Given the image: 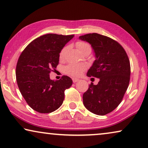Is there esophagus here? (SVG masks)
I'll list each match as a JSON object with an SVG mask.
<instances>
[{
  "instance_id": "34e87169",
  "label": "esophagus",
  "mask_w": 148,
  "mask_h": 148,
  "mask_svg": "<svg viewBox=\"0 0 148 148\" xmlns=\"http://www.w3.org/2000/svg\"><path fill=\"white\" fill-rule=\"evenodd\" d=\"M78 78H72V81H73V82H74V83H75V82H78Z\"/></svg>"
}]
</instances>
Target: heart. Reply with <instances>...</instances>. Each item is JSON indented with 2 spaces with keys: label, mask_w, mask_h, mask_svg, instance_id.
<instances>
[{
  "label": "heart",
  "mask_w": 148,
  "mask_h": 148,
  "mask_svg": "<svg viewBox=\"0 0 148 148\" xmlns=\"http://www.w3.org/2000/svg\"><path fill=\"white\" fill-rule=\"evenodd\" d=\"M76 47L78 49L80 52L82 54L90 52L91 51V47L90 45L88 44V42H84V41H78L76 43ZM68 49V47H64L62 50H61L60 53V59L61 60H64L65 54ZM86 66L83 64H70L67 65L66 66L64 67V72L65 74L70 75L71 76H74V77H78L80 76L83 72L84 70H85Z\"/></svg>",
  "instance_id": "b5f03b06"
}]
</instances>
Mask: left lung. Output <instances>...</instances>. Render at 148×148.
Returning <instances> with one entry per match:
<instances>
[{"label": "left lung", "instance_id": "left-lung-1", "mask_svg": "<svg viewBox=\"0 0 148 148\" xmlns=\"http://www.w3.org/2000/svg\"><path fill=\"white\" fill-rule=\"evenodd\" d=\"M89 42L96 60L88 70V77L99 78L97 85L90 83L83 94L85 108L97 115L103 116L116 108L123 99L130 81L129 59L117 41L97 33L79 37Z\"/></svg>", "mask_w": 148, "mask_h": 148}]
</instances>
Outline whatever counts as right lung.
I'll use <instances>...</instances> for the list:
<instances>
[{
	"label": "right lung",
	"instance_id": "1",
	"mask_svg": "<svg viewBox=\"0 0 148 148\" xmlns=\"http://www.w3.org/2000/svg\"><path fill=\"white\" fill-rule=\"evenodd\" d=\"M74 35L47 34L34 39L22 51L16 66V80L25 101L35 111L51 113L62 105L65 90L72 86L68 76L50 79L59 64L60 53Z\"/></svg>",
	"mask_w": 148,
	"mask_h": 148
}]
</instances>
